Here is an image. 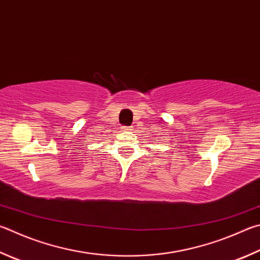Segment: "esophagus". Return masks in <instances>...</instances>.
I'll return each mask as SVG.
<instances>
[{"label":"esophagus","instance_id":"1","mask_svg":"<svg viewBox=\"0 0 260 260\" xmlns=\"http://www.w3.org/2000/svg\"><path fill=\"white\" fill-rule=\"evenodd\" d=\"M122 129H124V131H132V129H133V127H128V126H122Z\"/></svg>","mask_w":260,"mask_h":260}]
</instances>
